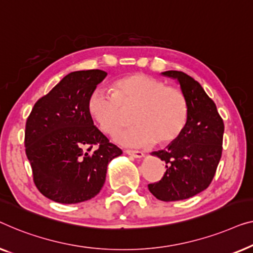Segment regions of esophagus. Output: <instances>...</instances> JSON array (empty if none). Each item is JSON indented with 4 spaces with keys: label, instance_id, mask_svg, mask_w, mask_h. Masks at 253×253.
<instances>
[{
    "label": "esophagus",
    "instance_id": "obj_1",
    "mask_svg": "<svg viewBox=\"0 0 253 253\" xmlns=\"http://www.w3.org/2000/svg\"><path fill=\"white\" fill-rule=\"evenodd\" d=\"M127 155L133 156L134 158H142L144 156V154L142 151H137V150H125Z\"/></svg>",
    "mask_w": 253,
    "mask_h": 253
}]
</instances>
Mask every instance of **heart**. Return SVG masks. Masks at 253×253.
<instances>
[{"label": "heart", "mask_w": 253, "mask_h": 253, "mask_svg": "<svg viewBox=\"0 0 253 253\" xmlns=\"http://www.w3.org/2000/svg\"><path fill=\"white\" fill-rule=\"evenodd\" d=\"M87 109L103 133L116 135L127 123V111L134 109L135 125L116 140L126 147H143L157 142L169 144L182 133L188 119V101L182 91L142 73L116 80L112 94L96 89L88 97Z\"/></svg>", "instance_id": "1"}]
</instances>
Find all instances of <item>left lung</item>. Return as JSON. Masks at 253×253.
Here are the masks:
<instances>
[{
    "instance_id": "left-lung-1",
    "label": "left lung",
    "mask_w": 253,
    "mask_h": 253,
    "mask_svg": "<svg viewBox=\"0 0 253 253\" xmlns=\"http://www.w3.org/2000/svg\"><path fill=\"white\" fill-rule=\"evenodd\" d=\"M162 74L177 80L189 111L180 136L151 154L166 163V172L148 188L163 202L182 201L202 193L213 180L222 154L225 126L214 102L196 80L181 71Z\"/></svg>"
}]
</instances>
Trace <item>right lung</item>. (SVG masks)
Returning <instances> with one entry per match:
<instances>
[{"label":"right lung","instance_id":"add662e5","mask_svg":"<svg viewBox=\"0 0 253 253\" xmlns=\"http://www.w3.org/2000/svg\"><path fill=\"white\" fill-rule=\"evenodd\" d=\"M102 70L71 72L34 104L25 148L39 191L51 201L76 204L95 197L109 163L123 151L94 125L88 97L106 77Z\"/></svg>","mask_w":253,"mask_h":253}]
</instances>
